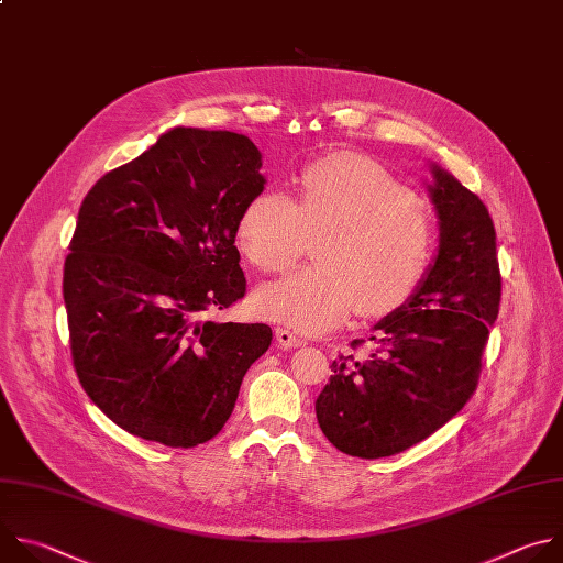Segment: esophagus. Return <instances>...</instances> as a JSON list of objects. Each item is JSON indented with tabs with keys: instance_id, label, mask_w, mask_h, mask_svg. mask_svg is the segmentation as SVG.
I'll list each match as a JSON object with an SVG mask.
<instances>
[{
	"instance_id": "1",
	"label": "esophagus",
	"mask_w": 563,
	"mask_h": 563,
	"mask_svg": "<svg viewBox=\"0 0 563 563\" xmlns=\"http://www.w3.org/2000/svg\"><path fill=\"white\" fill-rule=\"evenodd\" d=\"M275 336H277L279 346H284V349H299V346L306 344L303 336L295 334V332L288 330V328H277V330H275Z\"/></svg>"
}]
</instances>
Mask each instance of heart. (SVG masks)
<instances>
[{"mask_svg":"<svg viewBox=\"0 0 563 563\" xmlns=\"http://www.w3.org/2000/svg\"><path fill=\"white\" fill-rule=\"evenodd\" d=\"M317 235V264L257 295L262 314L306 332L340 325L357 306L366 317L395 310L432 260V227L415 195L355 153L310 162L297 177L295 199L266 188L238 219L240 251L268 275L288 273Z\"/></svg>","mask_w":563,"mask_h":563,"instance_id":"heart-1","label":"heart"}]
</instances>
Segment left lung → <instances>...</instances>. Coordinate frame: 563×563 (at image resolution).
<instances>
[{
	"instance_id": "8db88e82",
	"label": "left lung",
	"mask_w": 563,
	"mask_h": 563,
	"mask_svg": "<svg viewBox=\"0 0 563 563\" xmlns=\"http://www.w3.org/2000/svg\"><path fill=\"white\" fill-rule=\"evenodd\" d=\"M432 173L434 264L408 303L375 325L371 355L332 362L330 382L314 401L321 432L351 457L408 451L451 421L477 390L501 299L497 235L475 192L437 166Z\"/></svg>"
}]
</instances>
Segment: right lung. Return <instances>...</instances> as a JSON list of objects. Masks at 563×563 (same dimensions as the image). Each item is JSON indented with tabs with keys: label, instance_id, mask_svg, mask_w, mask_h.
<instances>
[{
	"label": "right lung",
	"instance_id": "add662e5",
	"mask_svg": "<svg viewBox=\"0 0 563 563\" xmlns=\"http://www.w3.org/2000/svg\"><path fill=\"white\" fill-rule=\"evenodd\" d=\"M260 168L244 135L173 129L81 201L64 262L70 357L92 404L135 437L206 443L271 346L266 323L208 319L246 295L235 238Z\"/></svg>",
	"mask_w": 563,
	"mask_h": 563
}]
</instances>
